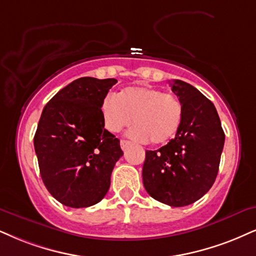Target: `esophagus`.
Here are the masks:
<instances>
[{
    "instance_id": "1",
    "label": "esophagus",
    "mask_w": 256,
    "mask_h": 256,
    "mask_svg": "<svg viewBox=\"0 0 256 256\" xmlns=\"http://www.w3.org/2000/svg\"><path fill=\"white\" fill-rule=\"evenodd\" d=\"M120 144H121V148L123 150H126V148H127L129 144H130V142H129V141H127V140H121V142H120Z\"/></svg>"
}]
</instances>
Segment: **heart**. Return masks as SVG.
I'll list each match as a JSON object with an SVG mask.
<instances>
[{"instance_id":"1","label":"heart","mask_w":256,"mask_h":256,"mask_svg":"<svg viewBox=\"0 0 256 256\" xmlns=\"http://www.w3.org/2000/svg\"><path fill=\"white\" fill-rule=\"evenodd\" d=\"M103 122L112 133H118L134 123L130 136L152 144H165L178 133L182 106L178 97L152 86H129L108 94L100 103Z\"/></svg>"}]
</instances>
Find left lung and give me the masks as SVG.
I'll return each mask as SVG.
<instances>
[{"label": "left lung", "mask_w": 256, "mask_h": 256, "mask_svg": "<svg viewBox=\"0 0 256 256\" xmlns=\"http://www.w3.org/2000/svg\"><path fill=\"white\" fill-rule=\"evenodd\" d=\"M171 88L182 106L180 128L165 146L146 150L142 180L150 197L178 208L194 203L215 182L226 135L215 106L200 91L179 80Z\"/></svg>", "instance_id": "8db88e82"}]
</instances>
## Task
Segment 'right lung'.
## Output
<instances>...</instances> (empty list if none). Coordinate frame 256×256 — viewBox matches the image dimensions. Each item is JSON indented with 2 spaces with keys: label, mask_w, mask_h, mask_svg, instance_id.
<instances>
[{
  "label": "right lung",
  "mask_w": 256,
  "mask_h": 256,
  "mask_svg": "<svg viewBox=\"0 0 256 256\" xmlns=\"http://www.w3.org/2000/svg\"><path fill=\"white\" fill-rule=\"evenodd\" d=\"M116 83L114 78H78L56 94L41 114L34 135L41 179L66 206L88 208L102 200L123 156L100 112V103Z\"/></svg>",
  "instance_id": "obj_1"
}]
</instances>
